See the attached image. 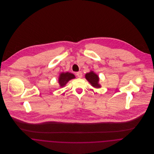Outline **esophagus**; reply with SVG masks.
Segmentation results:
<instances>
[{
	"label": "esophagus",
	"instance_id": "34e87169",
	"mask_svg": "<svg viewBox=\"0 0 154 154\" xmlns=\"http://www.w3.org/2000/svg\"><path fill=\"white\" fill-rule=\"evenodd\" d=\"M76 75H77V76H78V78H82V73L81 72H78L76 73Z\"/></svg>",
	"mask_w": 154,
	"mask_h": 154
}]
</instances>
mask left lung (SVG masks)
<instances>
[{"mask_svg":"<svg viewBox=\"0 0 154 154\" xmlns=\"http://www.w3.org/2000/svg\"><path fill=\"white\" fill-rule=\"evenodd\" d=\"M85 78L94 88H100L101 87V85L99 84L100 78L94 71L91 70L89 72L85 74Z\"/></svg>","mask_w":154,"mask_h":154,"instance_id":"obj_1","label":"left lung"}]
</instances>
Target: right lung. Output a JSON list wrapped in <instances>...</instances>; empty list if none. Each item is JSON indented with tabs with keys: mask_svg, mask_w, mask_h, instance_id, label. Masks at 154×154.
<instances>
[{
	"mask_svg": "<svg viewBox=\"0 0 154 154\" xmlns=\"http://www.w3.org/2000/svg\"><path fill=\"white\" fill-rule=\"evenodd\" d=\"M75 78V76L73 73H69L68 72L60 73L58 78L59 87L60 88L64 87L69 81Z\"/></svg>",
	"mask_w": 154,
	"mask_h": 154,
	"instance_id": "add662e5",
	"label": "right lung"
}]
</instances>
